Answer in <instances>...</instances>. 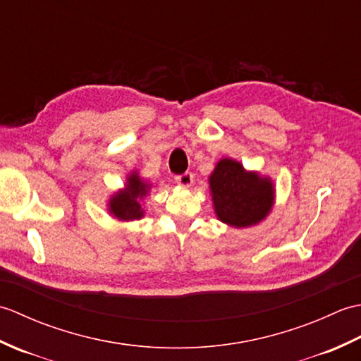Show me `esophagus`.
Returning <instances> with one entry per match:
<instances>
[{
  "label": "esophagus",
  "instance_id": "34e87169",
  "mask_svg": "<svg viewBox=\"0 0 361 361\" xmlns=\"http://www.w3.org/2000/svg\"><path fill=\"white\" fill-rule=\"evenodd\" d=\"M175 181L178 183V185H181V186L189 188L194 183V175L190 173V172H185V173H181V175H176L175 176Z\"/></svg>",
  "mask_w": 361,
  "mask_h": 361
}]
</instances>
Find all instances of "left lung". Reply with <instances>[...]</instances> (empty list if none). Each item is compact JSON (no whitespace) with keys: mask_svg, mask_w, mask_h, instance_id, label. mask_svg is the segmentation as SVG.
<instances>
[{"mask_svg":"<svg viewBox=\"0 0 361 361\" xmlns=\"http://www.w3.org/2000/svg\"><path fill=\"white\" fill-rule=\"evenodd\" d=\"M209 186L217 217L235 228L259 224L273 204L271 181L247 173L234 159L219 161Z\"/></svg>","mask_w":361,"mask_h":361,"instance_id":"left-lung-1","label":"left lung"}]
</instances>
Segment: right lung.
I'll return each mask as SVG.
<instances>
[{
  "label": "right lung",
  "mask_w": 361,
  "mask_h": 361,
  "mask_svg": "<svg viewBox=\"0 0 361 361\" xmlns=\"http://www.w3.org/2000/svg\"><path fill=\"white\" fill-rule=\"evenodd\" d=\"M149 186L141 181L140 176L136 173L130 175L127 188L124 192H119L111 198L110 202V211L114 217L121 220H135L141 219L144 211L141 209L140 198L145 197Z\"/></svg>",
  "instance_id": "1"
}]
</instances>
